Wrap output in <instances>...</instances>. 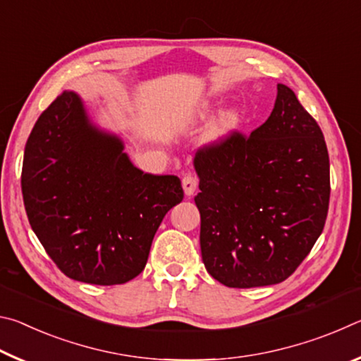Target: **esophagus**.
I'll return each instance as SVG.
<instances>
[{
    "label": "esophagus",
    "instance_id": "obj_1",
    "mask_svg": "<svg viewBox=\"0 0 361 361\" xmlns=\"http://www.w3.org/2000/svg\"><path fill=\"white\" fill-rule=\"evenodd\" d=\"M181 185H183V189H185L186 195H192L195 192V189H197V180H195L192 175H186L185 178H183Z\"/></svg>",
    "mask_w": 361,
    "mask_h": 361
}]
</instances>
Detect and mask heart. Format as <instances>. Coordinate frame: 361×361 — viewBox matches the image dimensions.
Listing matches in <instances>:
<instances>
[{
    "mask_svg": "<svg viewBox=\"0 0 361 361\" xmlns=\"http://www.w3.org/2000/svg\"><path fill=\"white\" fill-rule=\"evenodd\" d=\"M215 111V105L210 102L199 103L194 109V119L195 121H204L205 118ZM243 124V114L237 106H228L219 111L216 121L213 122V126L207 132L205 142L209 145H223L228 142L229 138L235 135Z\"/></svg>",
    "mask_w": 361,
    "mask_h": 361,
    "instance_id": "1",
    "label": "heart"
}]
</instances>
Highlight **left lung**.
I'll list each match as a JSON object with an SVG mask.
<instances>
[{"instance_id":"obj_1","label":"left lung","mask_w":361,"mask_h":361,"mask_svg":"<svg viewBox=\"0 0 361 361\" xmlns=\"http://www.w3.org/2000/svg\"><path fill=\"white\" fill-rule=\"evenodd\" d=\"M200 252L210 276L231 288L288 279L325 226L329 157L317 121L277 84L264 124L248 137L200 149Z\"/></svg>"}]
</instances>
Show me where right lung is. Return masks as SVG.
Returning a JSON list of instances; mask_svg holds the SVG:
<instances>
[{
    "mask_svg": "<svg viewBox=\"0 0 361 361\" xmlns=\"http://www.w3.org/2000/svg\"><path fill=\"white\" fill-rule=\"evenodd\" d=\"M28 221L66 277L94 285L135 279L166 213L183 200L175 175L133 166L81 95L63 90L36 121L23 154Z\"/></svg>",
    "mask_w": 361,
    "mask_h": 361,
    "instance_id": "1",
    "label": "right lung"
}]
</instances>
